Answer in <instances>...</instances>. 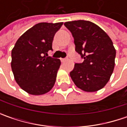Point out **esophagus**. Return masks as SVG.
Masks as SVG:
<instances>
[{
	"instance_id": "obj_1",
	"label": "esophagus",
	"mask_w": 127,
	"mask_h": 127,
	"mask_svg": "<svg viewBox=\"0 0 127 127\" xmlns=\"http://www.w3.org/2000/svg\"><path fill=\"white\" fill-rule=\"evenodd\" d=\"M67 60V59H61V62H65Z\"/></svg>"
}]
</instances>
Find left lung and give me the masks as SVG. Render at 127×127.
Here are the masks:
<instances>
[{"instance_id":"1","label":"left lung","mask_w":127,"mask_h":127,"mask_svg":"<svg viewBox=\"0 0 127 127\" xmlns=\"http://www.w3.org/2000/svg\"><path fill=\"white\" fill-rule=\"evenodd\" d=\"M74 38L75 50L83 59L76 63L70 76L75 85L86 92L102 89L114 71L116 50L106 32L93 22L75 20L64 23Z\"/></svg>"}]
</instances>
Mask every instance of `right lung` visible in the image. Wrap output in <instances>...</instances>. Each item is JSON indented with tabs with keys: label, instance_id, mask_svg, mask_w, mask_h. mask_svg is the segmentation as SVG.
Returning a JSON list of instances; mask_svg holds the SVG:
<instances>
[{
	"label": "right lung",
	"instance_id": "obj_1",
	"mask_svg": "<svg viewBox=\"0 0 127 127\" xmlns=\"http://www.w3.org/2000/svg\"><path fill=\"white\" fill-rule=\"evenodd\" d=\"M63 22H41L20 37L12 49L11 68L15 80L29 94L43 95L54 85L61 61L48 56L56 32Z\"/></svg>",
	"mask_w": 127,
	"mask_h": 127
}]
</instances>
